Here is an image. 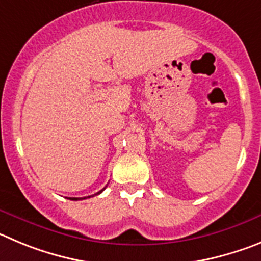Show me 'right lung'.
<instances>
[{
    "mask_svg": "<svg viewBox=\"0 0 261 261\" xmlns=\"http://www.w3.org/2000/svg\"><path fill=\"white\" fill-rule=\"evenodd\" d=\"M104 190H105V187H104V189H102V190H101V191H98V192H97V194H95V195H98V194H101V192H102V191H104ZM87 198H91V196H86V198H69V199H70V200H83V199H87Z\"/></svg>",
    "mask_w": 261,
    "mask_h": 261,
    "instance_id": "obj_1",
    "label": "right lung"
}]
</instances>
